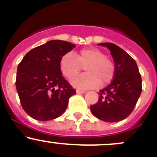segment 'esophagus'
<instances>
[{"mask_svg":"<svg viewBox=\"0 0 157 157\" xmlns=\"http://www.w3.org/2000/svg\"><path fill=\"white\" fill-rule=\"evenodd\" d=\"M85 90H81V89H77L76 90V93L77 94H85Z\"/></svg>","mask_w":157,"mask_h":157,"instance_id":"1","label":"esophagus"}]
</instances>
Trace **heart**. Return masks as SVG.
Here are the masks:
<instances>
[{
    "label": "heart",
    "instance_id": "1",
    "mask_svg": "<svg viewBox=\"0 0 157 157\" xmlns=\"http://www.w3.org/2000/svg\"><path fill=\"white\" fill-rule=\"evenodd\" d=\"M85 66L86 73L74 77L71 84L82 89L97 88L100 83L105 85L114 77L115 68L112 61L101 50L94 48H84L75 56L68 53L61 57L59 69L63 75L71 78L82 70Z\"/></svg>",
    "mask_w": 157,
    "mask_h": 157
}]
</instances>
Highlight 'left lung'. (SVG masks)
<instances>
[{
    "label": "left lung",
    "mask_w": 157,
    "mask_h": 157,
    "mask_svg": "<svg viewBox=\"0 0 157 157\" xmlns=\"http://www.w3.org/2000/svg\"><path fill=\"white\" fill-rule=\"evenodd\" d=\"M110 51L115 63L113 80L100 90L98 103L90 106L92 114L108 122L127 118L135 108L142 90L141 76L135 59L113 43L98 44Z\"/></svg>",
    "instance_id": "1"
}]
</instances>
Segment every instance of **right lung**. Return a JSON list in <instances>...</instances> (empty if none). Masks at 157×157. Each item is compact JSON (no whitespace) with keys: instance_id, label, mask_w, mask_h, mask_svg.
I'll list each match as a JSON object with an SVG mask.
<instances>
[{"instance_id":"add662e5","label":"right lung","mask_w":157,"mask_h":157,"mask_svg":"<svg viewBox=\"0 0 157 157\" xmlns=\"http://www.w3.org/2000/svg\"><path fill=\"white\" fill-rule=\"evenodd\" d=\"M74 48L68 41L51 40L31 50L18 65L16 87L22 108L33 119L51 120L67 109L75 90L63 77L59 61Z\"/></svg>"}]
</instances>
